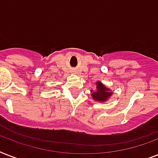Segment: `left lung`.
<instances>
[{
    "instance_id": "left-lung-1",
    "label": "left lung",
    "mask_w": 158,
    "mask_h": 158,
    "mask_svg": "<svg viewBox=\"0 0 158 158\" xmlns=\"http://www.w3.org/2000/svg\"><path fill=\"white\" fill-rule=\"evenodd\" d=\"M97 90L95 92L92 90V97L93 99L95 101L98 102H106L110 95L112 94V92L110 91V89L102 84L100 81H98L96 84Z\"/></svg>"
}]
</instances>
